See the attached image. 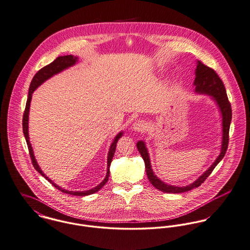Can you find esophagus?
Returning a JSON list of instances; mask_svg holds the SVG:
<instances>
[{"label": "esophagus", "instance_id": "obj_1", "mask_svg": "<svg viewBox=\"0 0 250 250\" xmlns=\"http://www.w3.org/2000/svg\"><path fill=\"white\" fill-rule=\"evenodd\" d=\"M132 128L134 129L135 131H137L139 133H144L147 128V124L144 120H138L133 124Z\"/></svg>", "mask_w": 250, "mask_h": 250}]
</instances>
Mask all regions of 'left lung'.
<instances>
[{
    "mask_svg": "<svg viewBox=\"0 0 250 250\" xmlns=\"http://www.w3.org/2000/svg\"><path fill=\"white\" fill-rule=\"evenodd\" d=\"M194 84L196 85V91L200 93H206L214 98V100L217 102V104L220 106L222 115H223V144H222V150L219 157L216 159L214 164L204 173L197 181H195L190 186L179 188V187H173L168 186L162 182L160 179H158L154 175L149 156L147 153V150L146 148V146L144 142L140 141L137 143V148L141 154L142 158L145 161L146 165V171L147 174V177L150 181V183L153 185L154 188L157 189L167 193H183L186 191H189L194 188L200 187L211 174L215 167L221 162V160L225 157L226 152L228 150L229 146V127H230L231 118H232V110H231L230 102L229 101V98L227 95V90L225 87V84L221 78L218 76L216 71L206 65L203 62L199 61L196 68V78L194 81Z\"/></svg>",
    "mask_w": 250,
    "mask_h": 250,
    "instance_id": "obj_1",
    "label": "left lung"
}]
</instances>
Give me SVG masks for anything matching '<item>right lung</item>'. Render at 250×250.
<instances>
[{
  "instance_id": "1",
  "label": "right lung",
  "mask_w": 250,
  "mask_h": 250,
  "mask_svg": "<svg viewBox=\"0 0 250 250\" xmlns=\"http://www.w3.org/2000/svg\"><path fill=\"white\" fill-rule=\"evenodd\" d=\"M76 62H77V57H74L72 55L59 56L52 62H50L49 64H47V65L43 66L42 68H41L38 72L34 75V77H33L31 83H30L29 92H28V97H27V101H26V104H25V109H24L23 116H22V131H23V135H24V138H25V141H26V144H27L28 151H29L31 162H32V165H33L34 168L42 176H43L53 187H55L57 189L61 190L62 192L70 194V195H75V196H86V195H90V194H93V193L97 192L98 190H100L106 184V182L108 181V177H109V174H110V172H109V167H110V164L112 162L113 156H114V153H115L116 145H117L118 140L122 137L123 133L121 132V133H119V134L116 136L115 140H114V142L112 143V145L110 146V149H109V152H108V157H107V173H106V176H105L104 180L99 186H97L95 188L87 190V191H80V192L79 191H77V192L68 191V190L61 188L59 186H57L56 184H54L48 177H46L43 174V172L41 170V168H40L36 160H35L31 145L29 143V137H28V112H29V105H30V101H31V97H32L33 91L38 87L41 83H42L45 80H47L48 78L52 77L54 74H57L59 72H61L64 68H67L68 66L73 65Z\"/></svg>"
}]
</instances>
